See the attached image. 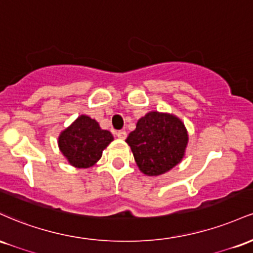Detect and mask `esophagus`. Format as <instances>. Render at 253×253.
Here are the masks:
<instances>
[{
    "instance_id": "34e87169",
    "label": "esophagus",
    "mask_w": 253,
    "mask_h": 253,
    "mask_svg": "<svg viewBox=\"0 0 253 253\" xmlns=\"http://www.w3.org/2000/svg\"><path fill=\"white\" fill-rule=\"evenodd\" d=\"M117 136H118L119 139H126L127 133L125 132V130H118V132H117Z\"/></svg>"
}]
</instances>
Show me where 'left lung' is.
I'll return each instance as SVG.
<instances>
[{
  "mask_svg": "<svg viewBox=\"0 0 253 253\" xmlns=\"http://www.w3.org/2000/svg\"><path fill=\"white\" fill-rule=\"evenodd\" d=\"M141 172L158 176L176 167L184 156L188 134L179 119L151 112L139 119L126 139Z\"/></svg>",
  "mask_w": 253,
  "mask_h": 253,
  "instance_id": "obj_1",
  "label": "left lung"
}]
</instances>
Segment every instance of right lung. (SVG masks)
I'll use <instances>...</instances> for the list:
<instances>
[{"label":"right lung","instance_id":"1","mask_svg":"<svg viewBox=\"0 0 253 253\" xmlns=\"http://www.w3.org/2000/svg\"><path fill=\"white\" fill-rule=\"evenodd\" d=\"M113 140L109 130L101 129L94 119L81 115L60 133L58 144L69 163L76 168L92 167L102 156V151Z\"/></svg>","mask_w":253,"mask_h":253}]
</instances>
